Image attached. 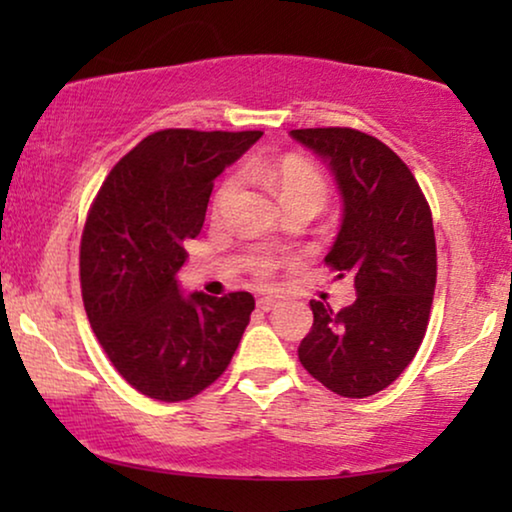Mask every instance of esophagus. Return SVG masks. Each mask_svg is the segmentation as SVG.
<instances>
[{"mask_svg":"<svg viewBox=\"0 0 512 512\" xmlns=\"http://www.w3.org/2000/svg\"><path fill=\"white\" fill-rule=\"evenodd\" d=\"M256 305H258V310L270 312V310H275V307L279 305V300H277V298H272V296H263V298H258V300H256Z\"/></svg>","mask_w":512,"mask_h":512,"instance_id":"34e87169","label":"esophagus"}]
</instances>
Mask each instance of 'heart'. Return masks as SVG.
Instances as JSON below:
<instances>
[{
  "label": "heart",
  "instance_id": "b5f03b06",
  "mask_svg": "<svg viewBox=\"0 0 512 512\" xmlns=\"http://www.w3.org/2000/svg\"><path fill=\"white\" fill-rule=\"evenodd\" d=\"M258 172L263 174L265 181L272 186V191L277 193L279 200H291L300 198V195H310V198L324 202L326 198V181L321 179V174L314 170L310 163L298 158H282L277 163H265L258 167ZM235 191V181L223 184L219 191V202L228 198ZM275 270V258L272 256H258L254 261V272L258 277H268Z\"/></svg>",
  "mask_w": 512,
  "mask_h": 512
}]
</instances>
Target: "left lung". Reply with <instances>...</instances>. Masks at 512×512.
Here are the masks:
<instances>
[{"label": "left lung", "instance_id": "1", "mask_svg": "<svg viewBox=\"0 0 512 512\" xmlns=\"http://www.w3.org/2000/svg\"><path fill=\"white\" fill-rule=\"evenodd\" d=\"M289 135L324 158L342 198L326 263L354 282L356 300L333 312L310 300L314 324L298 359L345 398L387 389L422 345L436 289L431 209L408 165L380 139L352 128Z\"/></svg>", "mask_w": 512, "mask_h": 512}]
</instances>
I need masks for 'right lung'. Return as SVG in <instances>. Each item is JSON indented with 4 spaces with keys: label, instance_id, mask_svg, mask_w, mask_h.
<instances>
[{
    "label": "right lung",
    "instance_id": "obj_1",
    "mask_svg": "<svg viewBox=\"0 0 512 512\" xmlns=\"http://www.w3.org/2000/svg\"><path fill=\"white\" fill-rule=\"evenodd\" d=\"M261 130H160L118 160L81 237V293L114 368L144 396L186 401L219 380L254 312L247 291L184 296V244L200 235L214 179Z\"/></svg>",
    "mask_w": 512,
    "mask_h": 512
}]
</instances>
